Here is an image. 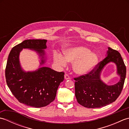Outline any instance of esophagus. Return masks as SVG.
<instances>
[{"label":"esophagus","mask_w":129,"mask_h":129,"mask_svg":"<svg viewBox=\"0 0 129 129\" xmlns=\"http://www.w3.org/2000/svg\"><path fill=\"white\" fill-rule=\"evenodd\" d=\"M64 78H65V80H69V79H70V77H69V76L68 75V74H65Z\"/></svg>","instance_id":"esophagus-1"}]
</instances>
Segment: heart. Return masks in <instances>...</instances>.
Here are the masks:
<instances>
[{
	"instance_id": "b5f03b06",
	"label": "heart",
	"mask_w": 129,
	"mask_h": 129,
	"mask_svg": "<svg viewBox=\"0 0 129 129\" xmlns=\"http://www.w3.org/2000/svg\"><path fill=\"white\" fill-rule=\"evenodd\" d=\"M53 59L54 62L61 67H65L67 61L73 63L74 72L79 75H86L92 72L99 62L97 54L82 46L68 48L63 51L62 56L55 54Z\"/></svg>"
}]
</instances>
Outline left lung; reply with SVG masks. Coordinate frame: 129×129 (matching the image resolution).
Returning a JSON list of instances; mask_svg holds the SVG:
<instances>
[{"instance_id": "8db88e82", "label": "left lung", "mask_w": 129, "mask_h": 129, "mask_svg": "<svg viewBox=\"0 0 129 129\" xmlns=\"http://www.w3.org/2000/svg\"><path fill=\"white\" fill-rule=\"evenodd\" d=\"M111 62L116 64L120 80L115 84L108 86L101 80L100 75L104 67ZM126 73V69L121 55L108 47L106 57L92 72L74 78L75 96L78 103L87 108H99L113 103L121 94Z\"/></svg>"}]
</instances>
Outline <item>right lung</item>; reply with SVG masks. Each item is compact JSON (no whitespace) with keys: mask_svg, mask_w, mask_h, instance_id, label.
I'll list each match as a JSON object with an SVG mask.
<instances>
[{"mask_svg":"<svg viewBox=\"0 0 129 129\" xmlns=\"http://www.w3.org/2000/svg\"><path fill=\"white\" fill-rule=\"evenodd\" d=\"M45 39H29L11 50L5 69L8 86L19 102L34 108L46 106L54 100L57 88L64 80V73L42 67L46 61ZM23 48L35 51L41 59L40 68L33 72H25L21 67L19 55Z\"/></svg>","mask_w":129,"mask_h":129,"instance_id":"right-lung-1","label":"right lung"}]
</instances>
